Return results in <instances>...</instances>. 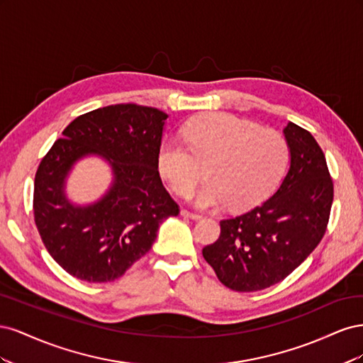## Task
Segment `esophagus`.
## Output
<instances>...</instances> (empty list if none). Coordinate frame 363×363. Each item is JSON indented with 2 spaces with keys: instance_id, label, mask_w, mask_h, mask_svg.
<instances>
[{
  "instance_id": "1",
  "label": "esophagus",
  "mask_w": 363,
  "mask_h": 363,
  "mask_svg": "<svg viewBox=\"0 0 363 363\" xmlns=\"http://www.w3.org/2000/svg\"><path fill=\"white\" fill-rule=\"evenodd\" d=\"M184 218H191V219H200L201 218V215H199V213H194V212H189V211H186V208H182V212H180Z\"/></svg>"
}]
</instances>
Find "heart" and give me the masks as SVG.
Here are the masks:
<instances>
[{"mask_svg":"<svg viewBox=\"0 0 363 363\" xmlns=\"http://www.w3.org/2000/svg\"><path fill=\"white\" fill-rule=\"evenodd\" d=\"M182 138L186 146L177 139L162 142L157 167L175 194L188 196L203 175L199 163H207L208 182L195 199L201 208L256 206L277 188L289 163L283 135L230 113L192 118Z\"/></svg>","mask_w":363,"mask_h":363,"instance_id":"heart-1","label":"heart"}]
</instances>
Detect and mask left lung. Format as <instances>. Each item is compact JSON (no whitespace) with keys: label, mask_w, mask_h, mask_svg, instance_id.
<instances>
[{"label":"left lung","mask_w":363,"mask_h":363,"mask_svg":"<svg viewBox=\"0 0 363 363\" xmlns=\"http://www.w3.org/2000/svg\"><path fill=\"white\" fill-rule=\"evenodd\" d=\"M291 168L277 192L248 212L223 219L218 240L203 256L224 286L238 292L267 289L286 279L321 242L333 203L325 156L309 131L283 130Z\"/></svg>","instance_id":"left-lung-1"}]
</instances>
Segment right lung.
I'll list each match as a JSON object with an SVG mask.
<instances>
[{
  "label": "right lung",
  "instance_id": "obj_1",
  "mask_svg": "<svg viewBox=\"0 0 363 363\" xmlns=\"http://www.w3.org/2000/svg\"><path fill=\"white\" fill-rule=\"evenodd\" d=\"M168 115L155 107L112 104L77 116L39 163L33 213L51 257L72 277L113 281L145 256L168 216L180 213L164 189L157 167ZM100 154L113 164L116 180L91 206H72L64 179L79 158Z\"/></svg>",
  "mask_w": 363,
  "mask_h": 363
}]
</instances>
